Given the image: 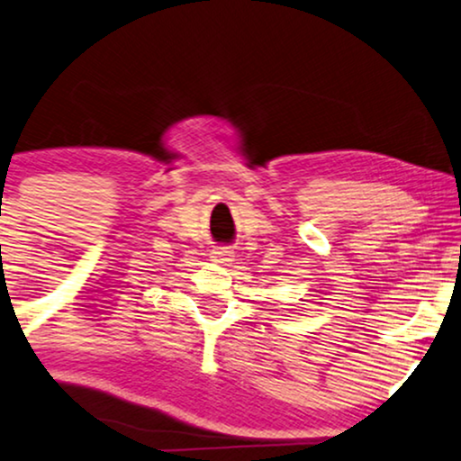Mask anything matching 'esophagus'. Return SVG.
<instances>
[{
    "label": "esophagus",
    "instance_id": "obj_1",
    "mask_svg": "<svg viewBox=\"0 0 461 461\" xmlns=\"http://www.w3.org/2000/svg\"><path fill=\"white\" fill-rule=\"evenodd\" d=\"M212 259L219 261V264H230V261L234 259V253H231L230 249L221 247V249H217V250H212Z\"/></svg>",
    "mask_w": 461,
    "mask_h": 461
}]
</instances>
